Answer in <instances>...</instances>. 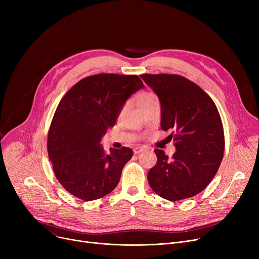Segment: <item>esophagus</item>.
<instances>
[{
  "label": "esophagus",
  "mask_w": 259,
  "mask_h": 259,
  "mask_svg": "<svg viewBox=\"0 0 259 259\" xmlns=\"http://www.w3.org/2000/svg\"><path fill=\"white\" fill-rule=\"evenodd\" d=\"M143 151H144V148H141V147L134 148V150H133L134 154H140V153H141V152H143Z\"/></svg>",
  "instance_id": "1"
}]
</instances>
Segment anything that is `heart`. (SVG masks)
Returning <instances> with one entry per match:
<instances>
[{
    "label": "heart",
    "instance_id": "1",
    "mask_svg": "<svg viewBox=\"0 0 259 259\" xmlns=\"http://www.w3.org/2000/svg\"><path fill=\"white\" fill-rule=\"evenodd\" d=\"M154 99H156V97H155V95H154L153 93H151V92H141L140 94H138V97L135 98V102H137V104H138V106H139L140 108H142V107H144L146 104H148L149 102L154 100ZM125 109H126V107L122 108L121 112L124 111Z\"/></svg>",
    "mask_w": 259,
    "mask_h": 259
}]
</instances>
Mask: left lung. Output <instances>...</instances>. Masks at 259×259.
Segmentation results:
<instances>
[{"label":"left lung","instance_id":"left-lung-1","mask_svg":"<svg viewBox=\"0 0 259 259\" xmlns=\"http://www.w3.org/2000/svg\"><path fill=\"white\" fill-rule=\"evenodd\" d=\"M141 77L159 99L161 129L176 133L172 158L154 150L157 162L148 173L149 185L171 201L192 197L211 183L223 160L225 137L219 110L205 91L181 75Z\"/></svg>","mask_w":259,"mask_h":259}]
</instances>
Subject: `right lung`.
<instances>
[{
    "label": "right lung",
    "instance_id": "1",
    "mask_svg": "<svg viewBox=\"0 0 259 259\" xmlns=\"http://www.w3.org/2000/svg\"><path fill=\"white\" fill-rule=\"evenodd\" d=\"M145 85L138 75L101 73L80 79L60 102L48 132L47 149L54 174L72 195L86 200L113 191L132 149L110 148L101 140L127 100Z\"/></svg>",
    "mask_w": 259,
    "mask_h": 259
}]
</instances>
